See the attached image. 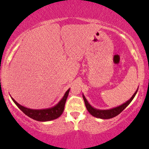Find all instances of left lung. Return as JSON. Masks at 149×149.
<instances>
[{"label":"left lung","mask_w":149,"mask_h":149,"mask_svg":"<svg viewBox=\"0 0 149 149\" xmlns=\"http://www.w3.org/2000/svg\"><path fill=\"white\" fill-rule=\"evenodd\" d=\"M137 91H138V88H137L136 91H135L134 94L132 95V97H131L129 100L124 103V104L120 105V106L118 107H114V108L110 109H105V110H101V109L94 108V107H92L91 105L88 103L87 100L86 99L85 96H84L83 94H82V97H83L86 108L87 109L88 111L89 112L90 114L92 115V116L94 117H95V118H100V119H111V118H114V117L119 115L120 113H121L122 111H123L124 109L131 102V101L133 100V99L134 98L135 95H136Z\"/></svg>","instance_id":"8db88e82"}]
</instances>
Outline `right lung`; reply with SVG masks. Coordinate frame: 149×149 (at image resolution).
<instances>
[{"mask_svg":"<svg viewBox=\"0 0 149 149\" xmlns=\"http://www.w3.org/2000/svg\"><path fill=\"white\" fill-rule=\"evenodd\" d=\"M69 90L70 88L65 92V95L63 97L61 100L56 104L55 106L51 107L48 109H31L24 107L20 104H18L17 102L15 100L14 98L11 97V98L13 102L16 104L17 107L19 108L22 112L24 113L26 116H27L29 118H32L33 120H36V121L40 122H47L50 121L57 119L61 116L64 111V109H65V104L67 100V97H68ZM11 96V95H10Z\"/></svg>","mask_w":149,"mask_h":149,"instance_id":"obj_1","label":"right lung"}]
</instances>
